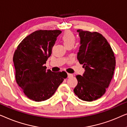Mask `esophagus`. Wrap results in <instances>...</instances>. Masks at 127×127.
<instances>
[{"mask_svg":"<svg viewBox=\"0 0 127 127\" xmlns=\"http://www.w3.org/2000/svg\"><path fill=\"white\" fill-rule=\"evenodd\" d=\"M68 78H72L73 76V75L72 74H69V73H68Z\"/></svg>","mask_w":127,"mask_h":127,"instance_id":"1","label":"esophagus"}]
</instances>
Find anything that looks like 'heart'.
I'll return each mask as SVG.
<instances>
[{
    "label": "heart",
    "mask_w": 127,
    "mask_h": 127,
    "mask_svg": "<svg viewBox=\"0 0 127 127\" xmlns=\"http://www.w3.org/2000/svg\"><path fill=\"white\" fill-rule=\"evenodd\" d=\"M61 40L63 42L66 47H68L69 46H74L75 43V36L74 34L71 31H65L62 35Z\"/></svg>",
    "instance_id": "obj_1"
}]
</instances>
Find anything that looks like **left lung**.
I'll use <instances>...</instances> for the list:
<instances>
[{"label":"left lung","instance_id":"left-lung-1","mask_svg":"<svg viewBox=\"0 0 127 127\" xmlns=\"http://www.w3.org/2000/svg\"><path fill=\"white\" fill-rule=\"evenodd\" d=\"M81 46L77 59L85 71L76 75L78 85L74 93L79 99L93 101L101 97L113 78L116 60L106 39L98 32L77 30Z\"/></svg>","mask_w":127,"mask_h":127}]
</instances>
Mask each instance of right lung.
Wrapping results in <instances>:
<instances>
[{"mask_svg": "<svg viewBox=\"0 0 127 127\" xmlns=\"http://www.w3.org/2000/svg\"><path fill=\"white\" fill-rule=\"evenodd\" d=\"M61 32L37 30L26 37L15 51L16 82L30 99L40 102L50 98L67 77L64 71L52 72L44 66Z\"/></svg>", "mask_w": 127, "mask_h": 127, "instance_id": "obj_1", "label": "right lung"}]
</instances>
